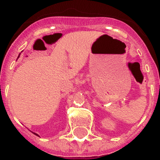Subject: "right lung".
I'll return each instance as SVG.
<instances>
[{
  "instance_id": "right-lung-1",
  "label": "right lung",
  "mask_w": 160,
  "mask_h": 160,
  "mask_svg": "<svg viewBox=\"0 0 160 160\" xmlns=\"http://www.w3.org/2000/svg\"><path fill=\"white\" fill-rule=\"evenodd\" d=\"M20 55H21V54H20ZM20 55H18V58H19V57H20ZM34 134H36V135H38V134H36V133H34Z\"/></svg>"
}]
</instances>
